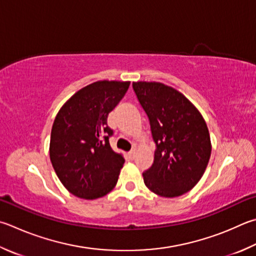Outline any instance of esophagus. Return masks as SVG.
I'll use <instances>...</instances> for the list:
<instances>
[{
	"mask_svg": "<svg viewBox=\"0 0 256 256\" xmlns=\"http://www.w3.org/2000/svg\"><path fill=\"white\" fill-rule=\"evenodd\" d=\"M136 148H133V150L128 152V156H130V158H131V159H134V158H136Z\"/></svg>",
	"mask_w": 256,
	"mask_h": 256,
	"instance_id": "obj_1",
	"label": "esophagus"
}]
</instances>
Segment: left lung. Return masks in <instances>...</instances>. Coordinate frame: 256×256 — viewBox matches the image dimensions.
I'll list each match as a JSON object with an SVG mask.
<instances>
[{
    "label": "left lung",
    "instance_id": "obj_1",
    "mask_svg": "<svg viewBox=\"0 0 256 256\" xmlns=\"http://www.w3.org/2000/svg\"><path fill=\"white\" fill-rule=\"evenodd\" d=\"M133 90L150 120L154 161L143 172L152 192L178 197L192 190L207 168L210 136L200 112L184 94L158 82H134Z\"/></svg>",
    "mask_w": 256,
    "mask_h": 256
}]
</instances>
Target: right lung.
I'll use <instances>...</instances> for the list:
<instances>
[{
	"label": "right lung",
	"mask_w": 256,
	"mask_h": 256,
	"mask_svg": "<svg viewBox=\"0 0 256 256\" xmlns=\"http://www.w3.org/2000/svg\"><path fill=\"white\" fill-rule=\"evenodd\" d=\"M130 82L98 80L75 92L56 116L49 154L56 174L69 192L82 199L108 194L118 182L124 158L110 146L108 116Z\"/></svg>",
	"instance_id": "obj_1"
}]
</instances>
